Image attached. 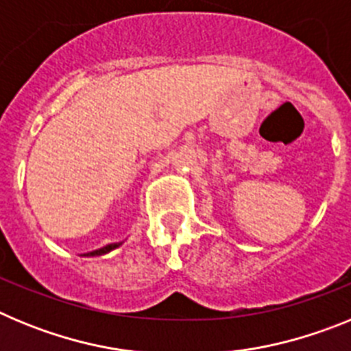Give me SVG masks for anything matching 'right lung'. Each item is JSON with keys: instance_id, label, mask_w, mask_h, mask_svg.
I'll list each match as a JSON object with an SVG mask.
<instances>
[{"instance_id": "right-lung-1", "label": "right lung", "mask_w": 351, "mask_h": 351, "mask_svg": "<svg viewBox=\"0 0 351 351\" xmlns=\"http://www.w3.org/2000/svg\"><path fill=\"white\" fill-rule=\"evenodd\" d=\"M121 243H112V244H107V246L100 247V250H95V251H89V253H86L84 256H100V255H107V253H110L112 250H116V247H119Z\"/></svg>"}]
</instances>
